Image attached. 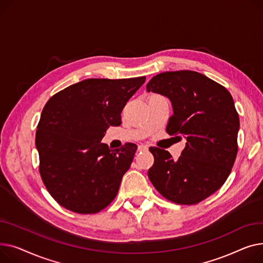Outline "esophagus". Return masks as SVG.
<instances>
[{
    "label": "esophagus",
    "instance_id": "34e87169",
    "mask_svg": "<svg viewBox=\"0 0 263 263\" xmlns=\"http://www.w3.org/2000/svg\"><path fill=\"white\" fill-rule=\"evenodd\" d=\"M146 149H148V146L145 145V144H140V145L138 146V151L139 152H143V151H146Z\"/></svg>",
    "mask_w": 263,
    "mask_h": 263
}]
</instances>
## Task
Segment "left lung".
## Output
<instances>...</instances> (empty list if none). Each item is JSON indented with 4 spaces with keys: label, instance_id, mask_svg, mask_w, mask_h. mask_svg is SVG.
Returning a JSON list of instances; mask_svg holds the SVG:
<instances>
[{
    "label": "left lung",
    "instance_id": "obj_1",
    "mask_svg": "<svg viewBox=\"0 0 263 263\" xmlns=\"http://www.w3.org/2000/svg\"><path fill=\"white\" fill-rule=\"evenodd\" d=\"M146 90L171 101L173 116L166 133L186 139L178 159L165 149L149 147L154 164L148 178L172 202L196 204L223 186L236 160L240 121L233 97L194 71L160 73Z\"/></svg>",
    "mask_w": 263,
    "mask_h": 263
}]
</instances>
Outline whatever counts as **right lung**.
Listing matches in <instances>:
<instances>
[{
    "label": "right lung",
    "instance_id": "add662e5",
    "mask_svg": "<svg viewBox=\"0 0 263 263\" xmlns=\"http://www.w3.org/2000/svg\"><path fill=\"white\" fill-rule=\"evenodd\" d=\"M145 82L89 79L59 91L45 104L36 132L40 174L56 202L77 213H96L115 199L137 145L110 149L102 143L109 126Z\"/></svg>",
    "mask_w": 263,
    "mask_h": 263
}]
</instances>
